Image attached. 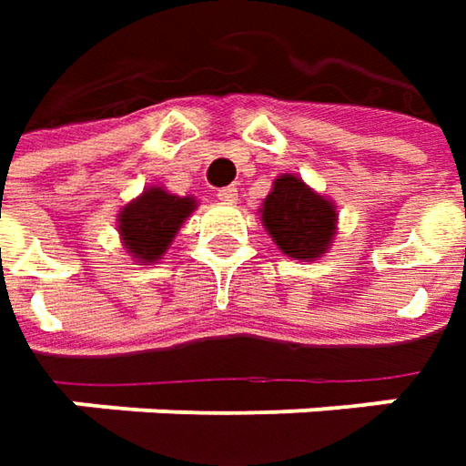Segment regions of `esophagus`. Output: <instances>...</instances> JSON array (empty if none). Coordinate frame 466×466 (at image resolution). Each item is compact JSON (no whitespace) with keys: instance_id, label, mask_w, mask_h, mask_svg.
Instances as JSON below:
<instances>
[{"instance_id":"34e87169","label":"esophagus","mask_w":466,"mask_h":466,"mask_svg":"<svg viewBox=\"0 0 466 466\" xmlns=\"http://www.w3.org/2000/svg\"><path fill=\"white\" fill-rule=\"evenodd\" d=\"M218 199L223 202V205H236V199H238V188L236 187H225L218 191Z\"/></svg>"}]
</instances>
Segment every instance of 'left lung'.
Here are the masks:
<instances>
[{"label": "left lung", "instance_id": "8db88e82", "mask_svg": "<svg viewBox=\"0 0 466 466\" xmlns=\"http://www.w3.org/2000/svg\"><path fill=\"white\" fill-rule=\"evenodd\" d=\"M259 215L269 238L290 259H321L334 246L337 205L296 173H282L272 181Z\"/></svg>", "mask_w": 466, "mask_h": 466}]
</instances>
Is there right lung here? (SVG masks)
<instances>
[{
	"label": "right lung",
	"mask_w": 466,
	"mask_h": 466,
	"mask_svg": "<svg viewBox=\"0 0 466 466\" xmlns=\"http://www.w3.org/2000/svg\"><path fill=\"white\" fill-rule=\"evenodd\" d=\"M197 209V199L170 194L166 187H147L118 209V241L137 264H157L170 248L181 225Z\"/></svg>",
	"instance_id": "add662e5"
}]
</instances>
